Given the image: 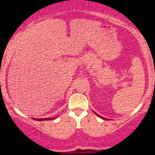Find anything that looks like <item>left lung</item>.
I'll return each instance as SVG.
<instances>
[{"label":"left lung","mask_w":155,"mask_h":155,"mask_svg":"<svg viewBox=\"0 0 155 155\" xmlns=\"http://www.w3.org/2000/svg\"><path fill=\"white\" fill-rule=\"evenodd\" d=\"M94 113H95V112H94ZM95 114H97V115L99 116V117H100V118H103V119H105V118H103V117H101V116H99V115H98V114H97V113H95ZM106 120H108V119H106Z\"/></svg>","instance_id":"obj_1"}]
</instances>
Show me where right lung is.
Returning <instances> with one entry per match:
<instances>
[{
	"label": "right lung",
	"mask_w": 155,
	"mask_h": 155,
	"mask_svg": "<svg viewBox=\"0 0 155 155\" xmlns=\"http://www.w3.org/2000/svg\"><path fill=\"white\" fill-rule=\"evenodd\" d=\"M55 118H33V119L37 120H52L54 119Z\"/></svg>",
	"instance_id": "1"
}]
</instances>
